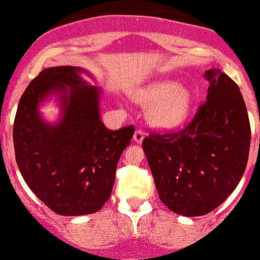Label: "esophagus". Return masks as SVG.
Listing matches in <instances>:
<instances>
[{"label": "esophagus", "instance_id": "esophagus-1", "mask_svg": "<svg viewBox=\"0 0 260 260\" xmlns=\"http://www.w3.org/2000/svg\"><path fill=\"white\" fill-rule=\"evenodd\" d=\"M144 136H145V133H144L141 129H138L135 130V133H134V140H135L138 144H140L141 141H143Z\"/></svg>", "mask_w": 260, "mask_h": 260}]
</instances>
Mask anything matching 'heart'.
Instances as JSON below:
<instances>
[{"label":"heart","instance_id":"b5f03b06","mask_svg":"<svg viewBox=\"0 0 260 260\" xmlns=\"http://www.w3.org/2000/svg\"><path fill=\"white\" fill-rule=\"evenodd\" d=\"M134 99L143 105H150L148 120L161 129L181 125L188 116L192 96L188 88L171 79H159L134 93Z\"/></svg>","mask_w":260,"mask_h":260}]
</instances>
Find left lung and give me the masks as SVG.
<instances>
[{
    "label": "left lung",
    "instance_id": "8db88e82",
    "mask_svg": "<svg viewBox=\"0 0 260 260\" xmlns=\"http://www.w3.org/2000/svg\"><path fill=\"white\" fill-rule=\"evenodd\" d=\"M207 99L181 130L151 133L143 149L160 201L183 216L220 206L240 182L248 163L250 122L238 84L209 69Z\"/></svg>",
    "mask_w": 260,
    "mask_h": 260
}]
</instances>
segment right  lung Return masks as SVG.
Returning <instances> with one entry per match:
<instances>
[{"label":"right lung","mask_w":260,"mask_h":260,"mask_svg":"<svg viewBox=\"0 0 260 260\" xmlns=\"http://www.w3.org/2000/svg\"><path fill=\"white\" fill-rule=\"evenodd\" d=\"M76 67L40 72L20 99L14 122L16 163L27 186L51 211L63 216L97 212L111 196L117 161L130 145L133 125L114 131L100 120V88ZM59 96L63 116L50 125L37 107Z\"/></svg>","instance_id":"add662e5"}]
</instances>
